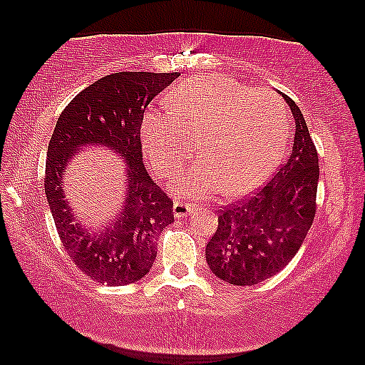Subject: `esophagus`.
Segmentation results:
<instances>
[{
	"mask_svg": "<svg viewBox=\"0 0 365 365\" xmlns=\"http://www.w3.org/2000/svg\"><path fill=\"white\" fill-rule=\"evenodd\" d=\"M201 207L199 204H191V202H182V201H176L173 206V212H174V217H184V216H189V214H192L194 211H197V209Z\"/></svg>",
	"mask_w": 365,
	"mask_h": 365,
	"instance_id": "obj_1",
	"label": "esophagus"
}]
</instances>
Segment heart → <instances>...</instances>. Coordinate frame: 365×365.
Listing matches in <instances>:
<instances>
[{
	"label": "heart",
	"instance_id": "heart-1",
	"mask_svg": "<svg viewBox=\"0 0 365 365\" xmlns=\"http://www.w3.org/2000/svg\"><path fill=\"white\" fill-rule=\"evenodd\" d=\"M166 108L144 114L139 134L144 154L164 179L182 171L199 138L201 158L178 186L184 196L217 189L226 197L244 196L266 182L286 154L291 124L267 91L204 74L178 84Z\"/></svg>",
	"mask_w": 365,
	"mask_h": 365
}]
</instances>
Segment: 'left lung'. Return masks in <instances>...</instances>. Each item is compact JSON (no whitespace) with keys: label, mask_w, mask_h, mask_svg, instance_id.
<instances>
[{"label":"left lung","mask_w":365,"mask_h":365,"mask_svg":"<svg viewBox=\"0 0 365 365\" xmlns=\"http://www.w3.org/2000/svg\"><path fill=\"white\" fill-rule=\"evenodd\" d=\"M296 119L292 151L271 181L252 196L217 211V231L206 246L212 274L236 286L276 276L301 249L316 217L319 156L306 119L284 94Z\"/></svg>","instance_id":"8db88e82"}]
</instances>
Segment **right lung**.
Listing matches in <instances>:
<instances>
[{
    "label": "right lung",
    "mask_w": 365,
    "mask_h": 365,
    "mask_svg": "<svg viewBox=\"0 0 365 365\" xmlns=\"http://www.w3.org/2000/svg\"><path fill=\"white\" fill-rule=\"evenodd\" d=\"M178 76L113 73L89 84L59 114L48 144L44 192L64 249L93 281L124 286L143 279L156 259V239L174 222L173 199L153 182L143 164L139 128L148 104ZM86 143L108 147L128 164L123 212L96 237L73 221L61 187L67 163Z\"/></svg>",
    "instance_id": "1"
}]
</instances>
